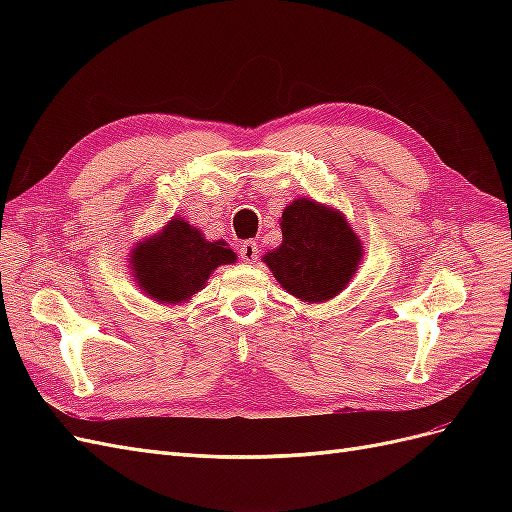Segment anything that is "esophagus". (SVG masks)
<instances>
[{
    "mask_svg": "<svg viewBox=\"0 0 512 512\" xmlns=\"http://www.w3.org/2000/svg\"><path fill=\"white\" fill-rule=\"evenodd\" d=\"M239 254H241L243 262H256L258 260V245L254 241H245L241 245V252Z\"/></svg>",
    "mask_w": 512,
    "mask_h": 512,
    "instance_id": "34e87169",
    "label": "esophagus"
}]
</instances>
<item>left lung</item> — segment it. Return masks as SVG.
<instances>
[{"label":"left lung","instance_id":"1","mask_svg":"<svg viewBox=\"0 0 512 512\" xmlns=\"http://www.w3.org/2000/svg\"><path fill=\"white\" fill-rule=\"evenodd\" d=\"M280 228V247L262 262L294 299L327 303L352 282L363 243L342 211L301 196L282 211Z\"/></svg>","mask_w":512,"mask_h":512}]
</instances>
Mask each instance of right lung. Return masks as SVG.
<instances>
[{
	"label": "right lung",
	"instance_id": "add662e5",
	"mask_svg": "<svg viewBox=\"0 0 512 512\" xmlns=\"http://www.w3.org/2000/svg\"><path fill=\"white\" fill-rule=\"evenodd\" d=\"M130 271L145 297L162 305H181L207 286L211 273L237 262L228 243L209 241L185 218H170L162 230L134 245Z\"/></svg>",
	"mask_w": 512,
	"mask_h": 512
}]
</instances>
